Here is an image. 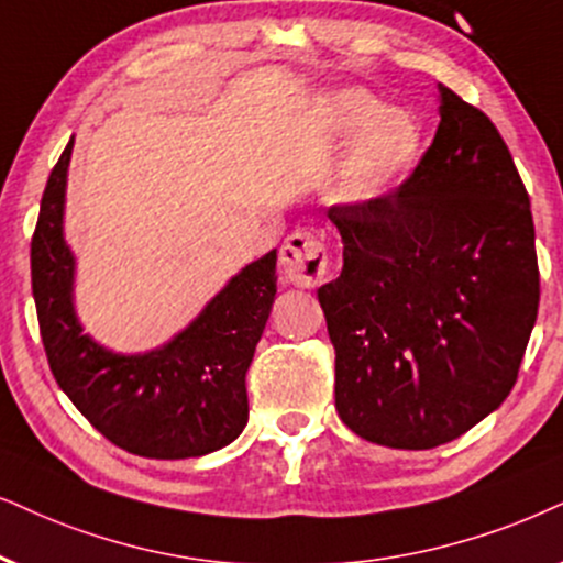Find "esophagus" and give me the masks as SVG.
<instances>
[{
  "label": "esophagus",
  "mask_w": 563,
  "mask_h": 563,
  "mask_svg": "<svg viewBox=\"0 0 563 563\" xmlns=\"http://www.w3.org/2000/svg\"><path fill=\"white\" fill-rule=\"evenodd\" d=\"M280 269L288 283L298 288H314L330 269L324 241L314 231L298 229L280 246Z\"/></svg>",
  "instance_id": "obj_1"
}]
</instances>
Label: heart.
<instances>
[{"label":"heart","mask_w":563,"mask_h":563,"mask_svg":"<svg viewBox=\"0 0 563 563\" xmlns=\"http://www.w3.org/2000/svg\"><path fill=\"white\" fill-rule=\"evenodd\" d=\"M324 122L334 137L360 132L332 174L330 195L338 202H372L400 179L421 151V124L416 117L384 109L368 90L334 92L324 106Z\"/></svg>","instance_id":"1"}]
</instances>
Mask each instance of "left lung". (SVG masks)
I'll return each mask as SVG.
<instances>
[{"label": "left lung", "instance_id": "obj_1", "mask_svg": "<svg viewBox=\"0 0 563 563\" xmlns=\"http://www.w3.org/2000/svg\"><path fill=\"white\" fill-rule=\"evenodd\" d=\"M441 122L400 187L332 205L343 273L317 290L334 408L361 439L431 450L507 400L538 317L530 197L490 119L439 85Z\"/></svg>", "mask_w": 563, "mask_h": 563}]
</instances>
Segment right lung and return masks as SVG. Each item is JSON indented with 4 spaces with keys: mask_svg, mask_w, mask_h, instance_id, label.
Segmentation results:
<instances>
[{
    "mask_svg": "<svg viewBox=\"0 0 563 563\" xmlns=\"http://www.w3.org/2000/svg\"><path fill=\"white\" fill-rule=\"evenodd\" d=\"M75 140L48 176L31 241L33 298L48 366L64 395L111 444L153 460L216 452L244 431L246 372L273 309L277 252L246 265L158 351L119 355L75 317V257L64 244V191Z\"/></svg>",
    "mask_w": 563,
    "mask_h": 563,
    "instance_id": "1",
    "label": "right lung"
}]
</instances>
